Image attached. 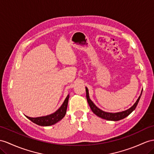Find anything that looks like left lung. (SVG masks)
I'll return each instance as SVG.
<instances>
[{
	"label": "left lung",
	"mask_w": 154,
	"mask_h": 154,
	"mask_svg": "<svg viewBox=\"0 0 154 154\" xmlns=\"http://www.w3.org/2000/svg\"><path fill=\"white\" fill-rule=\"evenodd\" d=\"M86 99H87V101L90 105V109H92V111H93V112L97 116H99L101 118H103V119L107 120H112V121H118L122 119H124V118H125L126 116H128V115H129L135 109L137 105L139 103V100L141 96V94L143 91L141 92L140 96L138 98V100H137V101L135 103L132 107L131 108H129V109L126 110V111H122V112H116V113H112V112H107L103 111L102 110L100 109L98 107H97L95 105L93 102L91 101V100L90 99L89 97V94H88V88L86 87Z\"/></svg>",
	"instance_id": "1"
}]
</instances>
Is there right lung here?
<instances>
[{
	"instance_id": "1",
	"label": "right lung",
	"mask_w": 154,
	"mask_h": 154,
	"mask_svg": "<svg viewBox=\"0 0 154 154\" xmlns=\"http://www.w3.org/2000/svg\"><path fill=\"white\" fill-rule=\"evenodd\" d=\"M69 97V96L68 95L61 107L59 108L56 112L51 114L50 115L38 118H31L26 116V118H28L29 120L34 122V123L41 126H49L56 124L57 122L62 119L66 115L67 107H68Z\"/></svg>"
}]
</instances>
